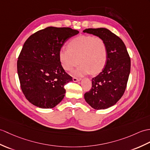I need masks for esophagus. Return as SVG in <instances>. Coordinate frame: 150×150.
Here are the masks:
<instances>
[{
  "label": "esophagus",
  "mask_w": 150,
  "mask_h": 150,
  "mask_svg": "<svg viewBox=\"0 0 150 150\" xmlns=\"http://www.w3.org/2000/svg\"><path fill=\"white\" fill-rule=\"evenodd\" d=\"M81 79H77L76 77H74V78H73V81L75 82L80 81H81Z\"/></svg>",
  "instance_id": "1"
}]
</instances>
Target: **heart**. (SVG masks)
Wrapping results in <instances>:
<instances>
[{
	"instance_id": "heart-1",
	"label": "heart",
	"mask_w": 150,
	"mask_h": 150,
	"mask_svg": "<svg viewBox=\"0 0 150 150\" xmlns=\"http://www.w3.org/2000/svg\"><path fill=\"white\" fill-rule=\"evenodd\" d=\"M68 49L59 52V62L66 71H70L81 62L74 71V75H83L91 72L96 74L102 70L107 59V45L102 38L91 36H81L71 40ZM79 60H78V59Z\"/></svg>"
}]
</instances>
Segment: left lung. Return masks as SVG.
Instances as JSON below:
<instances>
[{"mask_svg":"<svg viewBox=\"0 0 150 150\" xmlns=\"http://www.w3.org/2000/svg\"><path fill=\"white\" fill-rule=\"evenodd\" d=\"M83 33L102 38L107 45L105 67L92 79V88L84 94L86 102L93 109H105L123 95L130 72V58L123 41L109 29H86Z\"/></svg>","mask_w":150,"mask_h":150,"instance_id":"1","label":"left lung"}]
</instances>
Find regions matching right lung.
<instances>
[{
	"mask_svg": "<svg viewBox=\"0 0 150 150\" xmlns=\"http://www.w3.org/2000/svg\"><path fill=\"white\" fill-rule=\"evenodd\" d=\"M79 33L69 27H48L33 34L23 44L17 72L23 95L33 105L51 109L64 98V86L73 80L62 67L59 52Z\"/></svg>",
	"mask_w": 150,
	"mask_h": 150,
	"instance_id": "add662e5",
	"label": "right lung"
}]
</instances>
